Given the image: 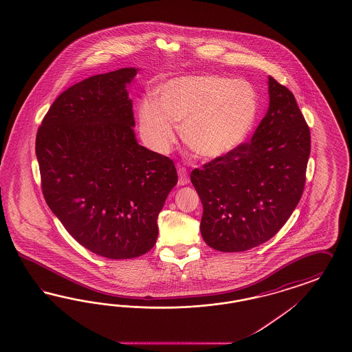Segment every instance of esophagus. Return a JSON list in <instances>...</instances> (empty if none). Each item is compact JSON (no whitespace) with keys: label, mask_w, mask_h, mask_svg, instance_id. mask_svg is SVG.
I'll use <instances>...</instances> for the list:
<instances>
[{"label":"esophagus","mask_w":352,"mask_h":352,"mask_svg":"<svg viewBox=\"0 0 352 352\" xmlns=\"http://www.w3.org/2000/svg\"><path fill=\"white\" fill-rule=\"evenodd\" d=\"M178 177H179V179H178L179 186H186L190 183V177H188V173L186 170V168L178 166Z\"/></svg>","instance_id":"obj_1"}]
</instances>
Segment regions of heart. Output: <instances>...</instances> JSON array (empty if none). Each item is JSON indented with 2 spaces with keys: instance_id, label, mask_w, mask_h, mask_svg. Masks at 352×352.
Returning <instances> with one entry per match:
<instances>
[{
  "instance_id": "1",
  "label": "heart",
  "mask_w": 352,
  "mask_h": 352,
  "mask_svg": "<svg viewBox=\"0 0 352 352\" xmlns=\"http://www.w3.org/2000/svg\"><path fill=\"white\" fill-rule=\"evenodd\" d=\"M258 96L243 80L182 76L161 84L155 100L138 106L139 131L149 147L168 153L182 124L184 143L201 159H219L241 146L256 124Z\"/></svg>"
}]
</instances>
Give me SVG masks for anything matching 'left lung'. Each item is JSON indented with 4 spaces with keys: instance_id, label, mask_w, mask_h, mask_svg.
I'll list each match as a JSON object with an SVG mask.
<instances>
[{
    "instance_id": "1",
    "label": "left lung",
    "mask_w": 352,
    "mask_h": 352,
    "mask_svg": "<svg viewBox=\"0 0 352 352\" xmlns=\"http://www.w3.org/2000/svg\"><path fill=\"white\" fill-rule=\"evenodd\" d=\"M270 106L252 140L193 169L204 212V241L244 252L270 240L302 197L311 151L309 128L293 93L268 76Z\"/></svg>"
}]
</instances>
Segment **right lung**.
Returning <instances> with one entry per match:
<instances>
[{"instance_id": "add662e5", "label": "right lung", "mask_w": 352, "mask_h": 352, "mask_svg": "<svg viewBox=\"0 0 352 352\" xmlns=\"http://www.w3.org/2000/svg\"><path fill=\"white\" fill-rule=\"evenodd\" d=\"M121 68L68 87L36 135L41 188L77 243L98 256L129 259L156 244L157 217L178 182L174 162L138 144Z\"/></svg>"}]
</instances>
